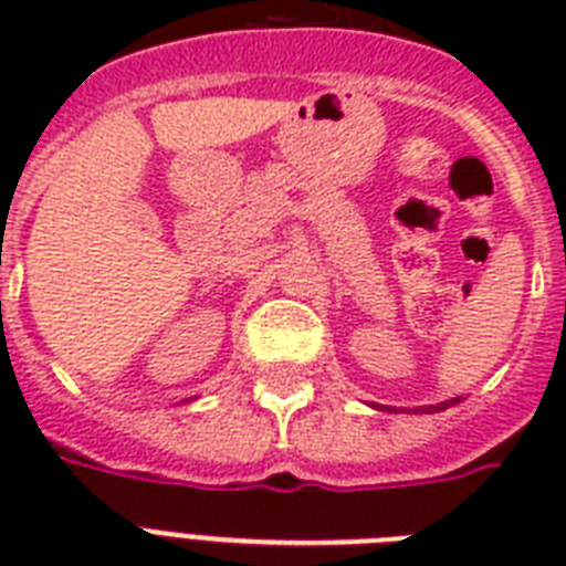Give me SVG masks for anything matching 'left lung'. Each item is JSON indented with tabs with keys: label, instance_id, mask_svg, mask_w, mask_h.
Here are the masks:
<instances>
[{
	"label": "left lung",
	"instance_id": "1",
	"mask_svg": "<svg viewBox=\"0 0 566 566\" xmlns=\"http://www.w3.org/2000/svg\"><path fill=\"white\" fill-rule=\"evenodd\" d=\"M458 402V399H449V402H440V405H431V408H429V411H447V408H449V405H455Z\"/></svg>",
	"mask_w": 566,
	"mask_h": 566
}]
</instances>
